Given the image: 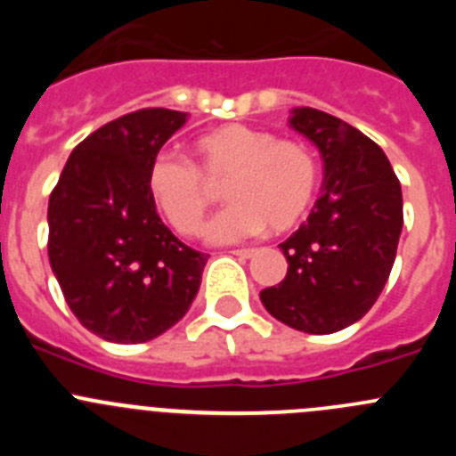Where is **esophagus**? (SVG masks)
Segmentation results:
<instances>
[{"label": "esophagus", "mask_w": 456, "mask_h": 456, "mask_svg": "<svg viewBox=\"0 0 456 456\" xmlns=\"http://www.w3.org/2000/svg\"><path fill=\"white\" fill-rule=\"evenodd\" d=\"M232 253H235V256H240V257H251L256 251H253V248H235Z\"/></svg>", "instance_id": "1"}]
</instances>
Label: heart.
<instances>
[{"instance_id": "1", "label": "heart", "mask_w": 456, "mask_h": 456, "mask_svg": "<svg viewBox=\"0 0 456 456\" xmlns=\"http://www.w3.org/2000/svg\"><path fill=\"white\" fill-rule=\"evenodd\" d=\"M224 187L231 205L212 221L209 240L256 237L269 225L288 232L305 219L320 187V164L305 143L251 125H224L193 143V164L162 152L148 168V189L164 219L196 237Z\"/></svg>"}]
</instances>
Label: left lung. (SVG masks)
<instances>
[{"mask_svg":"<svg viewBox=\"0 0 456 456\" xmlns=\"http://www.w3.org/2000/svg\"><path fill=\"white\" fill-rule=\"evenodd\" d=\"M289 125L320 148L324 193L281 244L288 273L260 299L278 322L326 336L361 320L384 289L404 224L402 187L384 151L345 120L301 107Z\"/></svg>","mask_w":456,"mask_h":456,"instance_id":"obj_1","label":"left lung"}]
</instances>
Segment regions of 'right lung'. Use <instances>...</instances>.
I'll return each mask as SVG.
<instances>
[{"label": "right lung", "instance_id": "add662e5", "mask_svg": "<svg viewBox=\"0 0 456 456\" xmlns=\"http://www.w3.org/2000/svg\"><path fill=\"white\" fill-rule=\"evenodd\" d=\"M187 120L148 107L102 125L75 146L47 208V256L72 315L109 342L162 336L191 305L208 253L159 219L148 168Z\"/></svg>", "mask_w": 456, "mask_h": 456}]
</instances>
